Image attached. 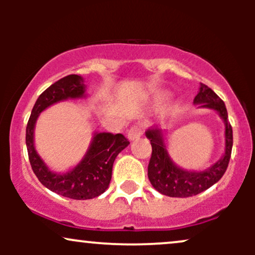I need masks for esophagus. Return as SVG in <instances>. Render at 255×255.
Returning <instances> with one entry per match:
<instances>
[{
    "label": "esophagus",
    "instance_id": "34e87169",
    "mask_svg": "<svg viewBox=\"0 0 255 255\" xmlns=\"http://www.w3.org/2000/svg\"><path fill=\"white\" fill-rule=\"evenodd\" d=\"M142 135V128L140 126L134 125L127 130V136L129 140H136Z\"/></svg>",
    "mask_w": 255,
    "mask_h": 255
}]
</instances>
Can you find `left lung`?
Here are the masks:
<instances>
[{
    "instance_id": "8db88e82",
    "label": "left lung",
    "mask_w": 255,
    "mask_h": 255,
    "mask_svg": "<svg viewBox=\"0 0 255 255\" xmlns=\"http://www.w3.org/2000/svg\"><path fill=\"white\" fill-rule=\"evenodd\" d=\"M195 104L215 109L225 124V153L211 168L205 171H186L172 163L163 141L162 131L150 128L146 136L151 141L152 154L147 168V176L152 186L162 194L172 198H188L206 191L221 180L229 164L233 148V128L228 120V111L224 102L205 84L194 98Z\"/></svg>"
}]
</instances>
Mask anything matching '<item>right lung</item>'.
Wrapping results in <instances>:
<instances>
[{"label":"right lung","instance_id":"obj_1","mask_svg":"<svg viewBox=\"0 0 255 255\" xmlns=\"http://www.w3.org/2000/svg\"><path fill=\"white\" fill-rule=\"evenodd\" d=\"M84 93L85 85L81 77L71 74L60 79L38 97L26 127V146L34 175L48 189L75 200L93 199L105 192L109 187L115 158L129 144L122 134L97 133L86 156L73 170L66 174L49 170L33 145V129L38 115L51 104L68 98L84 97Z\"/></svg>","mask_w":255,"mask_h":255}]
</instances>
